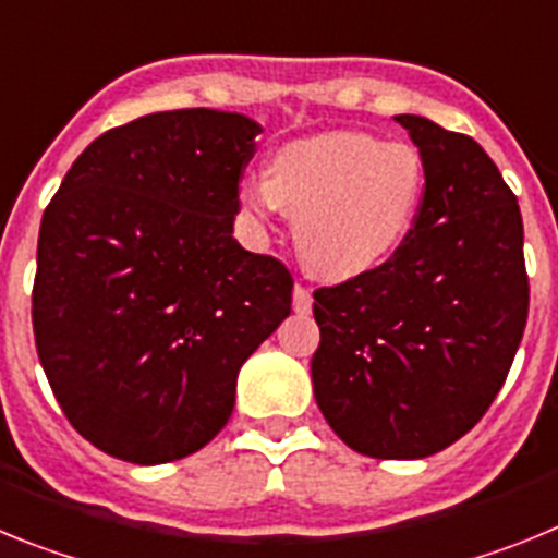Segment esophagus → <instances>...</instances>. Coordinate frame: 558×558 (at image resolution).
Listing matches in <instances>:
<instances>
[{
    "mask_svg": "<svg viewBox=\"0 0 558 558\" xmlns=\"http://www.w3.org/2000/svg\"><path fill=\"white\" fill-rule=\"evenodd\" d=\"M293 310L295 313H310L313 310V295H310L307 288L295 284L293 288Z\"/></svg>",
    "mask_w": 558,
    "mask_h": 558,
    "instance_id": "34e87169",
    "label": "esophagus"
}]
</instances>
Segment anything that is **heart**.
<instances>
[{"mask_svg": "<svg viewBox=\"0 0 558 558\" xmlns=\"http://www.w3.org/2000/svg\"><path fill=\"white\" fill-rule=\"evenodd\" d=\"M425 192V161L408 142L366 131H324L276 147L268 179L240 186L254 226L293 215L295 248L324 279L383 268L405 243Z\"/></svg>", "mask_w": 558, "mask_h": 558, "instance_id": "heart-1", "label": "heart"}]
</instances>
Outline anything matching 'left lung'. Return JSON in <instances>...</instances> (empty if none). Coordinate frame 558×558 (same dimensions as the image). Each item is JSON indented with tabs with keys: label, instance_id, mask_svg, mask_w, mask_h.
<instances>
[{
	"label": "left lung",
	"instance_id": "8db88e82",
	"mask_svg": "<svg viewBox=\"0 0 558 558\" xmlns=\"http://www.w3.org/2000/svg\"><path fill=\"white\" fill-rule=\"evenodd\" d=\"M425 161L416 226L383 268L315 290L313 391L352 450L413 461L489 411L529 318L514 192L463 133L397 113Z\"/></svg>",
	"mask_w": 558,
	"mask_h": 558
}]
</instances>
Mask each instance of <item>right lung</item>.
Masks as SVG:
<instances>
[{"label":"right lung","instance_id":"1","mask_svg":"<svg viewBox=\"0 0 558 558\" xmlns=\"http://www.w3.org/2000/svg\"><path fill=\"white\" fill-rule=\"evenodd\" d=\"M259 131L236 111L147 113L92 142L44 211L38 360L72 427L120 461L209 445L243 363L290 315L288 268L231 234Z\"/></svg>","mask_w":558,"mask_h":558}]
</instances>
